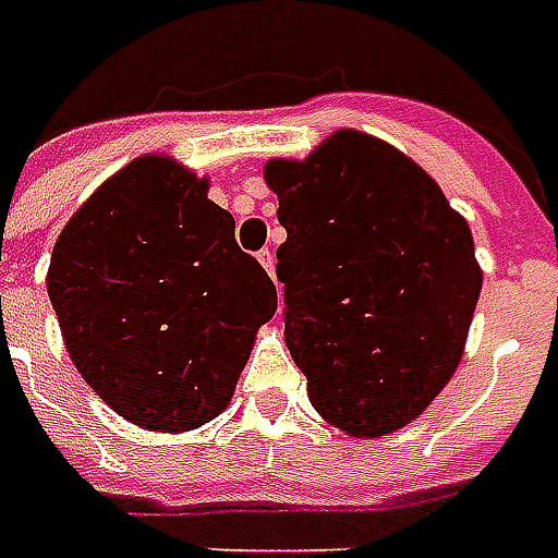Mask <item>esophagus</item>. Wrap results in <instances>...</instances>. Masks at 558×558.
I'll return each instance as SVG.
<instances>
[{"label": "esophagus", "instance_id": "obj_1", "mask_svg": "<svg viewBox=\"0 0 558 558\" xmlns=\"http://www.w3.org/2000/svg\"><path fill=\"white\" fill-rule=\"evenodd\" d=\"M258 260H260V267L272 276V270H276V255H272L270 248H260Z\"/></svg>", "mask_w": 558, "mask_h": 558}]
</instances>
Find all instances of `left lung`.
<instances>
[{
	"label": "left lung",
	"mask_w": 558,
	"mask_h": 558,
	"mask_svg": "<svg viewBox=\"0 0 558 558\" xmlns=\"http://www.w3.org/2000/svg\"><path fill=\"white\" fill-rule=\"evenodd\" d=\"M286 342L315 412L357 438L393 433L457 369L481 294L472 231L393 146L336 132L276 159Z\"/></svg>",
	"instance_id": "8db88e82"
}]
</instances>
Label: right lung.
I'll return each instance as SVG.
<instances>
[{
	"label": "right lung",
	"instance_id": "obj_1",
	"mask_svg": "<svg viewBox=\"0 0 558 558\" xmlns=\"http://www.w3.org/2000/svg\"><path fill=\"white\" fill-rule=\"evenodd\" d=\"M47 294L74 366L125 421L185 433L231 402L276 286L234 216L168 159L132 161L59 234Z\"/></svg>",
	"mask_w": 558,
	"mask_h": 558
}]
</instances>
